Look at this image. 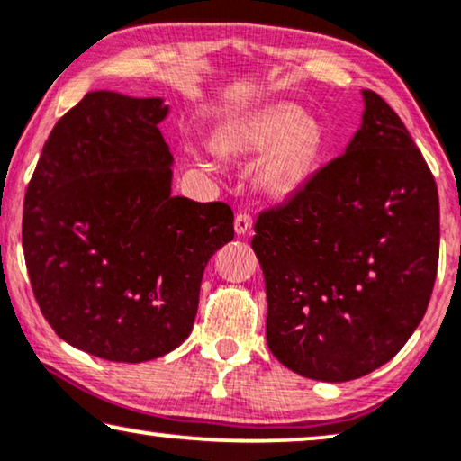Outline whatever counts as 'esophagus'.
I'll list each match as a JSON object with an SVG mask.
<instances>
[{
  "instance_id": "1",
  "label": "esophagus",
  "mask_w": 461,
  "mask_h": 461,
  "mask_svg": "<svg viewBox=\"0 0 461 461\" xmlns=\"http://www.w3.org/2000/svg\"><path fill=\"white\" fill-rule=\"evenodd\" d=\"M251 222H254V218H251L249 212H239L235 216V230L237 235H245L251 229Z\"/></svg>"
}]
</instances>
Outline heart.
Wrapping results in <instances>:
<instances>
[{
  "label": "heart",
  "instance_id": "b5f03b06",
  "mask_svg": "<svg viewBox=\"0 0 461 461\" xmlns=\"http://www.w3.org/2000/svg\"><path fill=\"white\" fill-rule=\"evenodd\" d=\"M226 150L262 153L270 149L258 167V185L273 197H283L300 186L319 155L317 128L292 104H273L256 111L226 131Z\"/></svg>",
  "mask_w": 461,
  "mask_h": 461
}]
</instances>
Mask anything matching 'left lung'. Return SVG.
Segmentation results:
<instances>
[{
    "mask_svg": "<svg viewBox=\"0 0 461 461\" xmlns=\"http://www.w3.org/2000/svg\"><path fill=\"white\" fill-rule=\"evenodd\" d=\"M363 98L346 153L264 210L251 239L267 281L268 348L319 382L388 363L424 317L438 268L434 176L386 100L371 90Z\"/></svg>",
    "mask_w": 461,
    "mask_h": 461,
    "instance_id": "8db88e82",
    "label": "left lung"
}]
</instances>
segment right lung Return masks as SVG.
I'll list each match as a JSON object with an SVG mask.
<instances>
[{
	"label": "right lung",
	"instance_id": "obj_1",
	"mask_svg": "<svg viewBox=\"0 0 461 461\" xmlns=\"http://www.w3.org/2000/svg\"><path fill=\"white\" fill-rule=\"evenodd\" d=\"M161 98L90 92L43 144L23 249L41 314L75 348L117 363L188 338L210 258L232 241L222 201L172 197Z\"/></svg>",
	"mask_w": 461,
	"mask_h": 461
}]
</instances>
